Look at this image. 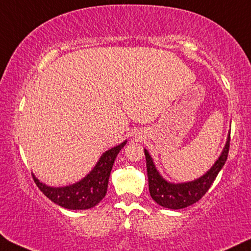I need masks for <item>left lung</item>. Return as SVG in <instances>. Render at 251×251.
Listing matches in <instances>:
<instances>
[{
  "instance_id": "1",
  "label": "left lung",
  "mask_w": 251,
  "mask_h": 251,
  "mask_svg": "<svg viewBox=\"0 0 251 251\" xmlns=\"http://www.w3.org/2000/svg\"><path fill=\"white\" fill-rule=\"evenodd\" d=\"M229 148L230 133L221 155L219 156V159L213 164L211 169L198 179L188 182H181V184H173V182L167 181L156 170L151 155L144 149L145 159H147L150 195L155 201V203L171 209L185 208L196 203L206 194L213 181L215 180L216 176L221 171L227 159Z\"/></svg>"
}]
</instances>
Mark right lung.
<instances>
[{"instance_id":"1","label":"right lung","mask_w":251,"mask_h":251,"mask_svg":"<svg viewBox=\"0 0 251 251\" xmlns=\"http://www.w3.org/2000/svg\"><path fill=\"white\" fill-rule=\"evenodd\" d=\"M124 141L117 147L111 148L100 156L95 168L80 181L64 187H50L40 182L32 175L33 180L40 192L59 206L69 209H88L101 201L106 196L108 180L113 169L115 159L125 147Z\"/></svg>"}]
</instances>
